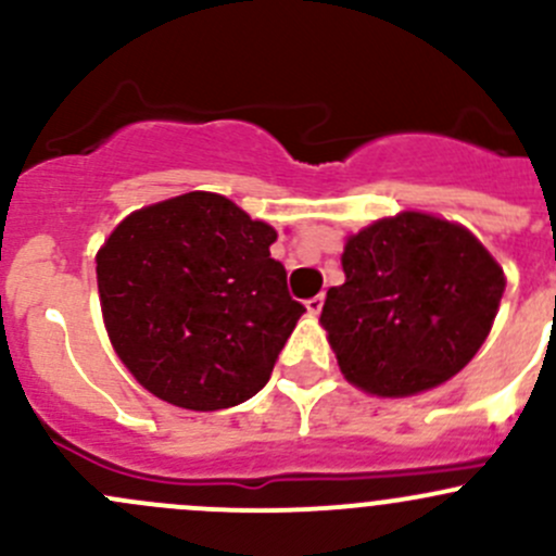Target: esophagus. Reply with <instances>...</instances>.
I'll use <instances>...</instances> for the list:
<instances>
[{"instance_id":"obj_1","label":"esophagus","mask_w":556,"mask_h":556,"mask_svg":"<svg viewBox=\"0 0 556 556\" xmlns=\"http://www.w3.org/2000/svg\"><path fill=\"white\" fill-rule=\"evenodd\" d=\"M323 304H325V295H314V299L306 301V309H309V314H319L323 312Z\"/></svg>"}]
</instances>
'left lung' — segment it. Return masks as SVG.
Listing matches in <instances>:
<instances>
[{
    "instance_id": "1",
    "label": "left lung",
    "mask_w": 556,
    "mask_h": 556,
    "mask_svg": "<svg viewBox=\"0 0 556 556\" xmlns=\"http://www.w3.org/2000/svg\"><path fill=\"white\" fill-rule=\"evenodd\" d=\"M346 282L328 290L319 323L341 374L366 392L417 395L444 384L479 352L506 277L457 223L401 212L352 233Z\"/></svg>"
}]
</instances>
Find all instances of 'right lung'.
<instances>
[{
	"mask_svg": "<svg viewBox=\"0 0 556 556\" xmlns=\"http://www.w3.org/2000/svg\"><path fill=\"white\" fill-rule=\"evenodd\" d=\"M277 231L193 190L131 212L97 252L99 301L123 366L161 401L237 406L268 382L306 309L268 247Z\"/></svg>",
	"mask_w": 556,
	"mask_h": 556,
	"instance_id": "1",
	"label": "right lung"
}]
</instances>
